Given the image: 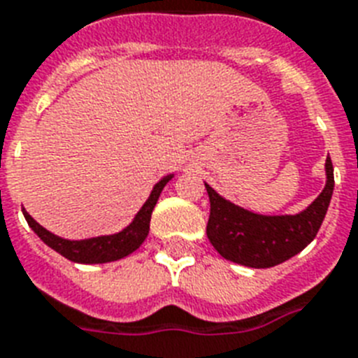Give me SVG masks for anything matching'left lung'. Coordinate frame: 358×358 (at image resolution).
I'll list each match as a JSON object with an SVG mask.
<instances>
[{
  "instance_id": "8db88e82",
  "label": "left lung",
  "mask_w": 358,
  "mask_h": 358,
  "mask_svg": "<svg viewBox=\"0 0 358 358\" xmlns=\"http://www.w3.org/2000/svg\"><path fill=\"white\" fill-rule=\"evenodd\" d=\"M325 176L327 182L318 199L296 215L252 213L204 184L211 204L206 228L209 243L224 259L250 268H270L294 257L315 239L329 208L335 189L331 158L325 159Z\"/></svg>"
}]
</instances>
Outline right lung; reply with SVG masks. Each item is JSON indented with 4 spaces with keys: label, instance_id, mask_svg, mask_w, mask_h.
<instances>
[{
    "label": "right lung",
    "instance_id": "1",
    "mask_svg": "<svg viewBox=\"0 0 358 358\" xmlns=\"http://www.w3.org/2000/svg\"><path fill=\"white\" fill-rule=\"evenodd\" d=\"M173 178V174H167L164 178L159 180L158 184L154 185L150 191V196L143 204V208L139 209L138 215L134 217L123 231L113 235H101V237H92V239H83V241H69L62 239L58 235L51 234L48 229L40 226L31 215L23 209V217L27 220V224L33 228L34 234L40 239L64 255L66 259L73 261V263H83V264H97V263H110V261H117L127 257L129 254L136 252L139 246L143 245V241L147 239L150 228V215L159 199V193L164 191L167 182Z\"/></svg>",
    "mask_w": 358,
    "mask_h": 358
}]
</instances>
